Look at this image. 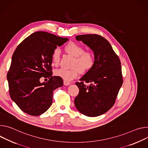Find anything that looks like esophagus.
I'll use <instances>...</instances> for the list:
<instances>
[{
    "instance_id": "34e87169",
    "label": "esophagus",
    "mask_w": 148,
    "mask_h": 148,
    "mask_svg": "<svg viewBox=\"0 0 148 148\" xmlns=\"http://www.w3.org/2000/svg\"><path fill=\"white\" fill-rule=\"evenodd\" d=\"M63 84L65 86H68L69 85H70V82L69 81H66V80H63Z\"/></svg>"
}]
</instances>
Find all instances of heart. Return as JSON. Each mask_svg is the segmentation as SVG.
Listing matches in <instances>:
<instances>
[{"label": "heart", "instance_id": "heart-1", "mask_svg": "<svg viewBox=\"0 0 148 148\" xmlns=\"http://www.w3.org/2000/svg\"><path fill=\"white\" fill-rule=\"evenodd\" d=\"M66 52L75 57L72 64V69H66L60 68L55 71V76L64 80L70 81L78 76L80 72L86 73L94 66L95 63V54L90 51H85V47L77 43L71 42L65 47ZM60 51L59 48L55 49L52 55L53 64L58 66L60 61Z\"/></svg>", "mask_w": 148, "mask_h": 148}]
</instances>
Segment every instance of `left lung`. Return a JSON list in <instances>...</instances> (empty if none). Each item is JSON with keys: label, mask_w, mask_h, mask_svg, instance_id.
Masks as SVG:
<instances>
[{"label": "left lung", "mask_w": 148, "mask_h": 148, "mask_svg": "<svg viewBox=\"0 0 148 148\" xmlns=\"http://www.w3.org/2000/svg\"><path fill=\"white\" fill-rule=\"evenodd\" d=\"M76 39L82 41L93 51L94 66L76 82L79 89L75 99L77 109L83 114L95 117L108 112L115 103L123 84L121 63L109 42L96 34L78 35ZM85 83L91 84L86 86Z\"/></svg>", "instance_id": "8db88e82"}]
</instances>
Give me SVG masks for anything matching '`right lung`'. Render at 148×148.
I'll return each instance as SVG.
<instances>
[{
    "instance_id": "right-lung-1",
    "label": "right lung",
    "mask_w": 148,
    "mask_h": 148,
    "mask_svg": "<svg viewBox=\"0 0 148 148\" xmlns=\"http://www.w3.org/2000/svg\"><path fill=\"white\" fill-rule=\"evenodd\" d=\"M68 40L39 31L27 37L15 49L7 79L11 99L23 112L39 116L51 107L53 90L63 85L62 78L52 76V55L58 46ZM41 77L49 80L41 83Z\"/></svg>"
}]
</instances>
